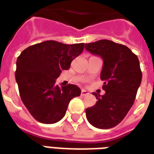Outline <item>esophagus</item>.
Instances as JSON below:
<instances>
[{"label": "esophagus", "mask_w": 154, "mask_h": 154, "mask_svg": "<svg viewBox=\"0 0 154 154\" xmlns=\"http://www.w3.org/2000/svg\"><path fill=\"white\" fill-rule=\"evenodd\" d=\"M89 92H87L86 90H85V89H82V93H81V95H82V96H87V95H89Z\"/></svg>", "instance_id": "obj_1"}]
</instances>
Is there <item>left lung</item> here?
<instances>
[{"mask_svg": "<svg viewBox=\"0 0 154 154\" xmlns=\"http://www.w3.org/2000/svg\"><path fill=\"white\" fill-rule=\"evenodd\" d=\"M85 48L103 59L102 96L93 93L96 105L85 110L88 122L96 128L111 129L119 124L136 98L142 72L137 55L124 45L109 40L85 44Z\"/></svg>", "mask_w": 154, "mask_h": 154, "instance_id": "8db88e82", "label": "left lung"}]
</instances>
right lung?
<instances>
[{
  "mask_svg": "<svg viewBox=\"0 0 154 154\" xmlns=\"http://www.w3.org/2000/svg\"><path fill=\"white\" fill-rule=\"evenodd\" d=\"M84 43L46 41L28 47L17 60L16 81L21 101L37 122L53 124L65 115L69 101L81 95L75 85L55 84L61 70H68L82 53Z\"/></svg>",
  "mask_w": 154,
  "mask_h": 154,
  "instance_id": "obj_1",
  "label": "right lung"
}]
</instances>
